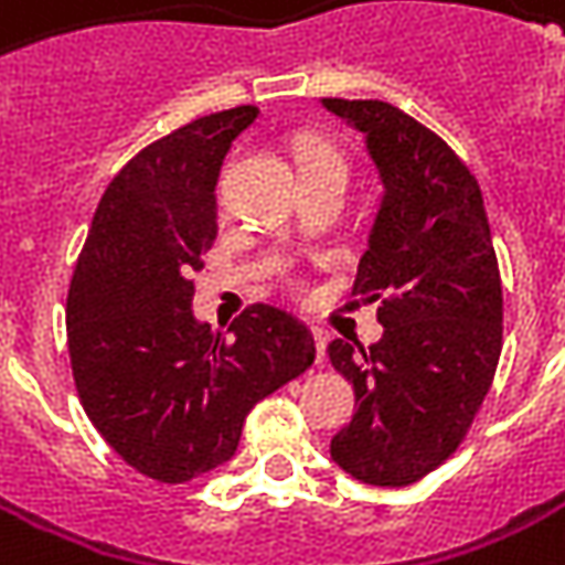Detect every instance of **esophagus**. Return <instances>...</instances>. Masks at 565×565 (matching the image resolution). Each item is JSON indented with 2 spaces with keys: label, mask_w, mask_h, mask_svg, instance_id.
Wrapping results in <instances>:
<instances>
[{
  "label": "esophagus",
  "mask_w": 565,
  "mask_h": 565,
  "mask_svg": "<svg viewBox=\"0 0 565 565\" xmlns=\"http://www.w3.org/2000/svg\"><path fill=\"white\" fill-rule=\"evenodd\" d=\"M312 341H316V353H319V362H324V347H328V331H324V328H312Z\"/></svg>",
  "instance_id": "obj_1"
}]
</instances>
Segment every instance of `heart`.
Instances as JSON below:
<instances>
[{"label": "heart", "mask_w": 565, "mask_h": 565, "mask_svg": "<svg viewBox=\"0 0 565 565\" xmlns=\"http://www.w3.org/2000/svg\"><path fill=\"white\" fill-rule=\"evenodd\" d=\"M297 162H300L302 174H312V171H321V168H341V171H347V162H343L338 147H331L321 137H306V140H300Z\"/></svg>", "instance_id": "obj_1"}]
</instances>
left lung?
<instances>
[{
  "label": "left lung",
  "instance_id": "left-lung-1",
  "mask_svg": "<svg viewBox=\"0 0 565 565\" xmlns=\"http://www.w3.org/2000/svg\"><path fill=\"white\" fill-rule=\"evenodd\" d=\"M365 134L384 196L353 294L381 302L369 350L331 341L356 391L331 440L343 472L406 488L438 469L472 428L503 347V290L476 174L435 130L381 99H321Z\"/></svg>",
  "mask_w": 565,
  "mask_h": 565
}]
</instances>
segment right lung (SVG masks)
<instances>
[{"label":"right lung","instance_id":"1","mask_svg":"<svg viewBox=\"0 0 565 565\" xmlns=\"http://www.w3.org/2000/svg\"><path fill=\"white\" fill-rule=\"evenodd\" d=\"M259 118L237 106L149 143L106 186L68 290L71 372L84 413L140 476L184 484L234 457L244 418L316 362L309 328L253 302L227 334L193 316L215 241L224 156Z\"/></svg>","mask_w":565,"mask_h":565}]
</instances>
